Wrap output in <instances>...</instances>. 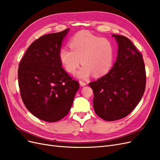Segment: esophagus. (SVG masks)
I'll return each instance as SVG.
<instances>
[{
  "mask_svg": "<svg viewBox=\"0 0 160 160\" xmlns=\"http://www.w3.org/2000/svg\"><path fill=\"white\" fill-rule=\"evenodd\" d=\"M79 84H80V86H81V87H83V86L87 85L85 82L83 81H79Z\"/></svg>",
  "mask_w": 160,
  "mask_h": 160,
  "instance_id": "obj_1",
  "label": "esophagus"
}]
</instances>
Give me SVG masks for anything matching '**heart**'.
<instances>
[{
  "mask_svg": "<svg viewBox=\"0 0 160 160\" xmlns=\"http://www.w3.org/2000/svg\"><path fill=\"white\" fill-rule=\"evenodd\" d=\"M71 50L62 47L59 52L60 61L67 72L72 73L81 63L75 76L87 79L93 73L95 77L105 75L112 66L114 48L106 38H100L88 31H80L69 41Z\"/></svg>",
  "mask_w": 160,
  "mask_h": 160,
  "instance_id": "obj_1",
  "label": "heart"
}]
</instances>
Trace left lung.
<instances>
[{
	"label": "left lung",
	"instance_id": "1",
	"mask_svg": "<svg viewBox=\"0 0 160 160\" xmlns=\"http://www.w3.org/2000/svg\"><path fill=\"white\" fill-rule=\"evenodd\" d=\"M118 44L116 62L108 73L89 85L93 91V108L99 117L111 122L126 117L146 89L142 55L128 38L112 35Z\"/></svg>",
	"mask_w": 160,
	"mask_h": 160
}]
</instances>
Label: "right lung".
<instances>
[{"instance_id": "1", "label": "right lung", "mask_w": 160, "mask_h": 160, "mask_svg": "<svg viewBox=\"0 0 160 160\" xmlns=\"http://www.w3.org/2000/svg\"><path fill=\"white\" fill-rule=\"evenodd\" d=\"M69 28L43 35L28 47L18 65L22 100L37 118L55 122L69 112L79 88L62 67L59 52Z\"/></svg>"}]
</instances>
